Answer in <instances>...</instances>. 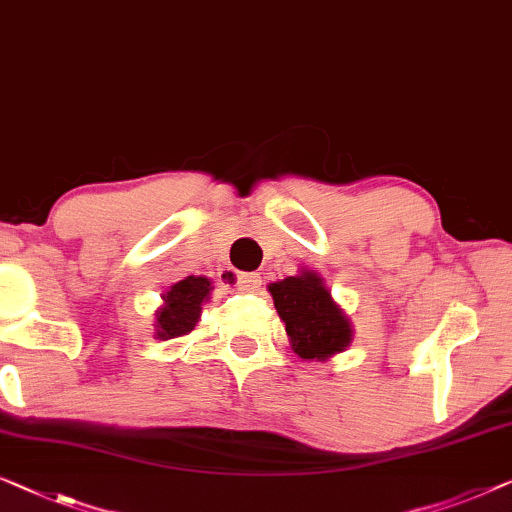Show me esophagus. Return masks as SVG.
<instances>
[{"instance_id":"obj_1","label":"esophagus","mask_w":512,"mask_h":512,"mask_svg":"<svg viewBox=\"0 0 512 512\" xmlns=\"http://www.w3.org/2000/svg\"><path fill=\"white\" fill-rule=\"evenodd\" d=\"M261 284V277L256 272H238V286L242 291H254Z\"/></svg>"}]
</instances>
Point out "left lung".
Segmentation results:
<instances>
[{"instance_id": "8db88e82", "label": "left lung", "mask_w": 512, "mask_h": 512, "mask_svg": "<svg viewBox=\"0 0 512 512\" xmlns=\"http://www.w3.org/2000/svg\"><path fill=\"white\" fill-rule=\"evenodd\" d=\"M268 291L286 325L288 342L302 360L325 362L351 346V318L337 305L316 270L300 268L293 277L272 281Z\"/></svg>"}]
</instances>
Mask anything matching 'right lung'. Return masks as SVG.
<instances>
[{"instance_id": "right-lung-1", "label": "right lung", "mask_w": 512, "mask_h": 512, "mask_svg": "<svg viewBox=\"0 0 512 512\" xmlns=\"http://www.w3.org/2000/svg\"><path fill=\"white\" fill-rule=\"evenodd\" d=\"M212 281L207 277H184L161 295L164 305L154 314V337L173 339L196 328L201 309L210 300Z\"/></svg>"}]
</instances>
